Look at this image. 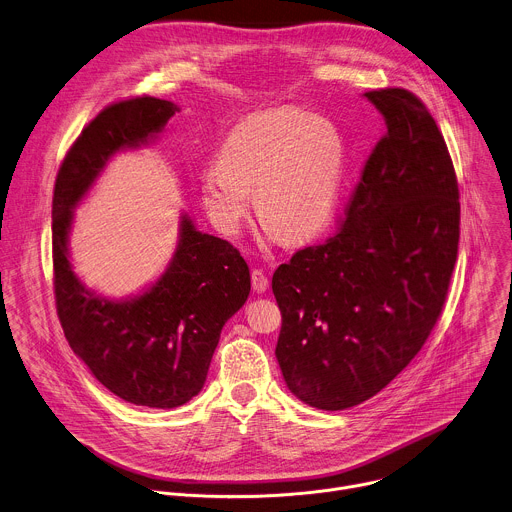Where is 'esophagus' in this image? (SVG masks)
Listing matches in <instances>:
<instances>
[{"label":"esophagus","instance_id":"34e87169","mask_svg":"<svg viewBox=\"0 0 512 512\" xmlns=\"http://www.w3.org/2000/svg\"><path fill=\"white\" fill-rule=\"evenodd\" d=\"M251 285H253V289L257 293H263L269 287V279H267V275L261 269H253L251 271Z\"/></svg>","mask_w":512,"mask_h":512}]
</instances>
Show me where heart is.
I'll return each instance as SVG.
<instances>
[{
    "label": "heart",
    "mask_w": 512,
    "mask_h": 512,
    "mask_svg": "<svg viewBox=\"0 0 512 512\" xmlns=\"http://www.w3.org/2000/svg\"><path fill=\"white\" fill-rule=\"evenodd\" d=\"M346 175V140L321 116L277 108L237 124L219 162L201 175V195L219 231H239L253 209L271 239L307 241L335 215Z\"/></svg>",
    "instance_id": "b5f03b06"
}]
</instances>
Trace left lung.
Masks as SVG:
<instances>
[{
    "instance_id": "8db88e82",
    "label": "left lung",
    "mask_w": 512,
    "mask_h": 512,
    "mask_svg": "<svg viewBox=\"0 0 512 512\" xmlns=\"http://www.w3.org/2000/svg\"><path fill=\"white\" fill-rule=\"evenodd\" d=\"M366 98L386 132L364 162L325 241L273 273L281 309L275 356L289 390L319 410H346L384 390L422 350L450 287L460 191L444 136L406 88Z\"/></svg>"
}]
</instances>
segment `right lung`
I'll list each match as a JSON object with an SVG mask.
<instances>
[{
  "instance_id": "right-lung-1",
  "label": "right lung",
  "mask_w": 512,
  "mask_h": 512,
  "mask_svg": "<svg viewBox=\"0 0 512 512\" xmlns=\"http://www.w3.org/2000/svg\"><path fill=\"white\" fill-rule=\"evenodd\" d=\"M175 110L173 102L146 94L108 104L68 148L52 199L54 297L68 344L102 386L146 408H177L201 392L221 329L251 291L249 267L237 247L183 217L166 273L144 295L114 303L76 279L68 229L74 205L108 156L146 142Z\"/></svg>"
}]
</instances>
